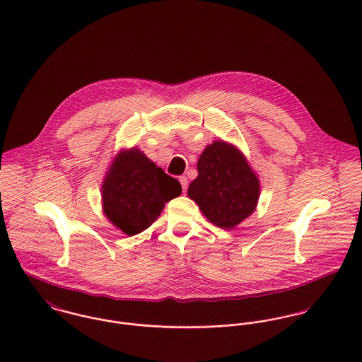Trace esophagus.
I'll list each match as a JSON object with an SVG mask.
<instances>
[{"mask_svg": "<svg viewBox=\"0 0 362 362\" xmlns=\"http://www.w3.org/2000/svg\"><path fill=\"white\" fill-rule=\"evenodd\" d=\"M180 184L182 187V192H187V188H188V178L187 177H180Z\"/></svg>", "mask_w": 362, "mask_h": 362, "instance_id": "1", "label": "esophagus"}]
</instances>
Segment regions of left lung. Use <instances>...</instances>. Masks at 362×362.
Masks as SVG:
<instances>
[{
	"mask_svg": "<svg viewBox=\"0 0 362 362\" xmlns=\"http://www.w3.org/2000/svg\"><path fill=\"white\" fill-rule=\"evenodd\" d=\"M198 177L188 197L214 226L231 230L258 206L260 182L247 157L234 145L214 141L198 160Z\"/></svg>",
	"mask_w": 362,
	"mask_h": 362,
	"instance_id": "obj_1",
	"label": "left lung"
}]
</instances>
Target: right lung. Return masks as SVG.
<instances>
[{
    "label": "right lung",
    "mask_w": 362,
    "mask_h": 362,
    "mask_svg": "<svg viewBox=\"0 0 362 362\" xmlns=\"http://www.w3.org/2000/svg\"><path fill=\"white\" fill-rule=\"evenodd\" d=\"M180 195L181 184L135 146L114 156L102 184L104 216L129 237L151 227Z\"/></svg>",
    "instance_id": "obj_1"
}]
</instances>
